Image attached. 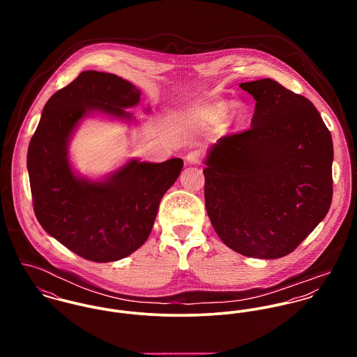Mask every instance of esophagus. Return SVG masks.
I'll use <instances>...</instances> for the list:
<instances>
[{
    "mask_svg": "<svg viewBox=\"0 0 357 357\" xmlns=\"http://www.w3.org/2000/svg\"><path fill=\"white\" fill-rule=\"evenodd\" d=\"M202 158H204V153L201 150H192V151L187 153V162L188 163L198 165V163L202 162Z\"/></svg>",
    "mask_w": 357,
    "mask_h": 357,
    "instance_id": "esophagus-1",
    "label": "esophagus"
}]
</instances>
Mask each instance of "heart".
<instances>
[{"label": "heart", "mask_w": 357, "mask_h": 357, "mask_svg": "<svg viewBox=\"0 0 357 357\" xmlns=\"http://www.w3.org/2000/svg\"><path fill=\"white\" fill-rule=\"evenodd\" d=\"M231 107H232L231 104H222V105H220V107H218V111H220L221 114H225V112H228V111L231 109ZM238 118H239V119H243V118H245V111H243V109H241V111H239Z\"/></svg>", "instance_id": "1"}]
</instances>
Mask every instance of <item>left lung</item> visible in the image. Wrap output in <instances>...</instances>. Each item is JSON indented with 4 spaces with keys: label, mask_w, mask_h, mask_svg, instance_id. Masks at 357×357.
<instances>
[{
    "label": "left lung",
    "mask_w": 357,
    "mask_h": 357,
    "mask_svg": "<svg viewBox=\"0 0 357 357\" xmlns=\"http://www.w3.org/2000/svg\"><path fill=\"white\" fill-rule=\"evenodd\" d=\"M241 88L255 100L252 128L211 147L204 204L234 252L280 258L326 217L333 199V140L306 98L264 78Z\"/></svg>",
    "instance_id": "1"
}]
</instances>
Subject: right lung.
<instances>
[{"instance_id": "1", "label": "right lung", "mask_w": 357, "mask_h": 357, "mask_svg": "<svg viewBox=\"0 0 357 357\" xmlns=\"http://www.w3.org/2000/svg\"><path fill=\"white\" fill-rule=\"evenodd\" d=\"M140 96L115 74L84 71L45 104L30 140L27 169L37 220L63 246L89 261H118L143 246L162 197L183 169L180 158L162 163L132 159L104 181L74 174L67 146L78 122L91 111L130 118L123 108L136 105Z\"/></svg>"}]
</instances>
